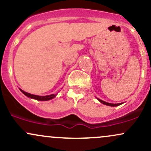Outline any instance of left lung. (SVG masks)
Returning a JSON list of instances; mask_svg holds the SVG:
<instances>
[{"mask_svg": "<svg viewBox=\"0 0 151 151\" xmlns=\"http://www.w3.org/2000/svg\"><path fill=\"white\" fill-rule=\"evenodd\" d=\"M97 99L101 103L104 104L105 105H107V106H119L121 104H122V103H120V104H111V103H108V102H106L104 101H102V100L99 99L97 98Z\"/></svg>", "mask_w": 151, "mask_h": 151, "instance_id": "left-lung-1", "label": "left lung"}]
</instances>
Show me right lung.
Instances as JSON below:
<instances>
[{"instance_id":"1","label":"right lung","mask_w":151,"mask_h":151,"mask_svg":"<svg viewBox=\"0 0 151 151\" xmlns=\"http://www.w3.org/2000/svg\"><path fill=\"white\" fill-rule=\"evenodd\" d=\"M20 90L21 91L22 93H23L25 96H27V97L34 99L38 100V101H48V100H50L52 99L55 98L57 95V94H51V95H47V96H37V95L31 94L30 93L26 92V91H24L23 90L20 89Z\"/></svg>"}]
</instances>
